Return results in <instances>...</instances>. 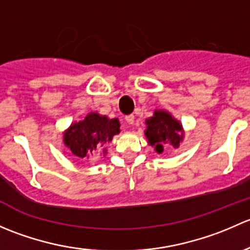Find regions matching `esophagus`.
Wrapping results in <instances>:
<instances>
[{
	"label": "esophagus",
	"mask_w": 250,
	"mask_h": 250,
	"mask_svg": "<svg viewBox=\"0 0 250 250\" xmlns=\"http://www.w3.org/2000/svg\"><path fill=\"white\" fill-rule=\"evenodd\" d=\"M134 115L125 116V121H127V123H129V125H133V123H134Z\"/></svg>",
	"instance_id": "esophagus-1"
}]
</instances>
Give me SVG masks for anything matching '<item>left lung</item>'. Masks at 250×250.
I'll use <instances>...</instances> for the list:
<instances>
[{
	"instance_id": "8db88e82",
	"label": "left lung",
	"mask_w": 250,
	"mask_h": 250,
	"mask_svg": "<svg viewBox=\"0 0 250 250\" xmlns=\"http://www.w3.org/2000/svg\"><path fill=\"white\" fill-rule=\"evenodd\" d=\"M145 137L148 145L153 146L157 153L163 152V146L170 145L178 148L185 138L183 125L167 110L156 109L153 116L145 121Z\"/></svg>"
}]
</instances>
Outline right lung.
I'll list each match as a JSON object with an SVG mask.
<instances>
[{
    "label": "right lung",
    "mask_w": 250,
    "mask_h": 250,
    "mask_svg": "<svg viewBox=\"0 0 250 250\" xmlns=\"http://www.w3.org/2000/svg\"><path fill=\"white\" fill-rule=\"evenodd\" d=\"M120 127L118 118L89 112L83 121L71 123L64 132L62 143L72 155L85 160L89 157L90 152L106 146L115 135L120 134ZM103 152L106 153V148L104 147Z\"/></svg>",
    "instance_id": "obj_1"
}]
</instances>
